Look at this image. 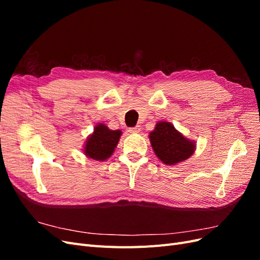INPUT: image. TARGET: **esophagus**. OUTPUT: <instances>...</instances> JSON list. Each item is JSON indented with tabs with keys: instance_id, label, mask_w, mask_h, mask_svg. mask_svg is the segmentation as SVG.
I'll return each mask as SVG.
<instances>
[{
	"instance_id": "1",
	"label": "esophagus",
	"mask_w": 260,
	"mask_h": 260,
	"mask_svg": "<svg viewBox=\"0 0 260 260\" xmlns=\"http://www.w3.org/2000/svg\"><path fill=\"white\" fill-rule=\"evenodd\" d=\"M130 133H138L141 131V125H136V127H132V128H129L128 130Z\"/></svg>"
}]
</instances>
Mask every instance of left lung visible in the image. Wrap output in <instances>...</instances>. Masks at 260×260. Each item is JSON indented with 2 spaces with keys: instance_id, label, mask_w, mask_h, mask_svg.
I'll return each mask as SVG.
<instances>
[{
  "instance_id": "1",
  "label": "left lung",
  "mask_w": 260,
  "mask_h": 260,
  "mask_svg": "<svg viewBox=\"0 0 260 260\" xmlns=\"http://www.w3.org/2000/svg\"><path fill=\"white\" fill-rule=\"evenodd\" d=\"M149 140L156 156L170 166L186 160L195 151V142L181 135L168 121L157 123L149 133Z\"/></svg>"
}]
</instances>
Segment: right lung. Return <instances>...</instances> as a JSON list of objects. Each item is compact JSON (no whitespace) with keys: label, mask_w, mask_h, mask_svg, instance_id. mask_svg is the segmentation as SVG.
Listing matches in <instances>:
<instances>
[{"label":"right lung","mask_w":260,"mask_h":260,"mask_svg":"<svg viewBox=\"0 0 260 260\" xmlns=\"http://www.w3.org/2000/svg\"><path fill=\"white\" fill-rule=\"evenodd\" d=\"M120 130H111L99 123L84 145V154L94 160H106L114 153L121 136Z\"/></svg>","instance_id":"obj_1"}]
</instances>
